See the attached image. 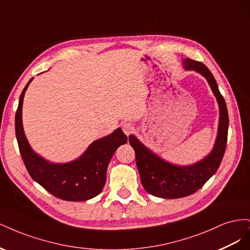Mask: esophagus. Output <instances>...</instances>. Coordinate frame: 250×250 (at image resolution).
Listing matches in <instances>:
<instances>
[{"instance_id":"34e87169","label":"esophagus","mask_w":250,"mask_h":250,"mask_svg":"<svg viewBox=\"0 0 250 250\" xmlns=\"http://www.w3.org/2000/svg\"><path fill=\"white\" fill-rule=\"evenodd\" d=\"M122 129H123L124 133L128 137V135H130L133 132L134 127H133V125L131 123H124L122 125Z\"/></svg>"}]
</instances>
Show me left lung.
<instances>
[{"instance_id": "obj_1", "label": "left lung", "mask_w": 250, "mask_h": 250, "mask_svg": "<svg viewBox=\"0 0 250 250\" xmlns=\"http://www.w3.org/2000/svg\"><path fill=\"white\" fill-rule=\"evenodd\" d=\"M184 64L187 70H195L203 75L217 98L220 108L218 137L215 147L208 157L188 167H177L161 160L139 142L137 138L130 135L129 143L134 149L135 162L142 185L149 194L156 197L181 198L197 192L218 170L228 143V107L213 74L202 62L193 59L184 60Z\"/></svg>"}]
</instances>
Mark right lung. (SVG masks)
<instances>
[{"label": "right lung", "instance_id": "1", "mask_svg": "<svg viewBox=\"0 0 250 250\" xmlns=\"http://www.w3.org/2000/svg\"><path fill=\"white\" fill-rule=\"evenodd\" d=\"M29 80L20 97L16 112V135L25 167L36 183L55 197L66 201H84L96 197L106 181L107 166L115 151L127 142L121 128L107 137L94 142L77 161L55 165L33 152L21 125V106Z\"/></svg>", "mask_w": 250, "mask_h": 250}]
</instances>
